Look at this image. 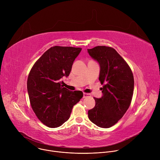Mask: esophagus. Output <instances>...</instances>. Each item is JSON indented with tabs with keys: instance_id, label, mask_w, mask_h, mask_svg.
Here are the masks:
<instances>
[{
	"instance_id": "esophagus-1",
	"label": "esophagus",
	"mask_w": 160,
	"mask_h": 160,
	"mask_svg": "<svg viewBox=\"0 0 160 160\" xmlns=\"http://www.w3.org/2000/svg\"><path fill=\"white\" fill-rule=\"evenodd\" d=\"M89 96H90V94H88V93H83V98H86L89 97Z\"/></svg>"
}]
</instances>
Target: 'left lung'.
<instances>
[{"mask_svg": "<svg viewBox=\"0 0 160 160\" xmlns=\"http://www.w3.org/2000/svg\"><path fill=\"white\" fill-rule=\"evenodd\" d=\"M100 66L99 80L102 96L94 98L96 105L88 110L89 120L101 128H109L120 120L132 99L134 80L130 68L115 49L97 46L87 49Z\"/></svg>", "mask_w": 160, "mask_h": 160, "instance_id": "8db88e82", "label": "left lung"}]
</instances>
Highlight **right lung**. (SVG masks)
<instances>
[{"mask_svg":"<svg viewBox=\"0 0 160 160\" xmlns=\"http://www.w3.org/2000/svg\"><path fill=\"white\" fill-rule=\"evenodd\" d=\"M82 49L54 46L45 51L33 66L27 80L30 104L39 120L56 128L69 119L75 104L83 97L82 91L63 87L61 78L68 77Z\"/></svg>","mask_w":160,"mask_h":160,"instance_id":"add662e5","label":"right lung"}]
</instances>
